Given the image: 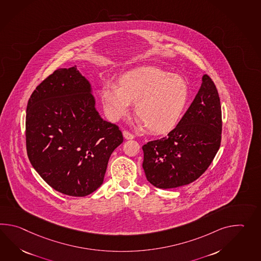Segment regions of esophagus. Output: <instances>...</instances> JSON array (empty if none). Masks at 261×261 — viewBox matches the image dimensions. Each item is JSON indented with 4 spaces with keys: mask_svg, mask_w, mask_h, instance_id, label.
I'll return each mask as SVG.
<instances>
[{
    "mask_svg": "<svg viewBox=\"0 0 261 261\" xmlns=\"http://www.w3.org/2000/svg\"><path fill=\"white\" fill-rule=\"evenodd\" d=\"M122 135H123V137H124V139H134V135L133 134L130 133V132H128L126 130H124L123 132H122Z\"/></svg>",
    "mask_w": 261,
    "mask_h": 261,
    "instance_id": "34e87169",
    "label": "esophagus"
}]
</instances>
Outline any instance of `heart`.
<instances>
[{
    "mask_svg": "<svg viewBox=\"0 0 261 261\" xmlns=\"http://www.w3.org/2000/svg\"><path fill=\"white\" fill-rule=\"evenodd\" d=\"M100 96L111 121L128 116L136 105L139 124L154 135H164L180 122L189 99V86L180 75L143 67L122 75L119 86L111 82L104 84Z\"/></svg>",
    "mask_w": 261,
    "mask_h": 261,
    "instance_id": "1",
    "label": "heart"
}]
</instances>
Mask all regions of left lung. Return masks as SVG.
<instances>
[{"instance_id":"1","label":"left lung","mask_w":261,"mask_h":261,"mask_svg":"<svg viewBox=\"0 0 261 261\" xmlns=\"http://www.w3.org/2000/svg\"><path fill=\"white\" fill-rule=\"evenodd\" d=\"M222 111L214 81L202 84L191 106L168 137L142 146L147 180L157 188L186 186L198 179L220 148Z\"/></svg>"}]
</instances>
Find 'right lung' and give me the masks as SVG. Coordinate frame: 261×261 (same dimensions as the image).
<instances>
[{
  "instance_id": "add662e5",
  "label": "right lung",
  "mask_w": 261,
  "mask_h": 261,
  "mask_svg": "<svg viewBox=\"0 0 261 261\" xmlns=\"http://www.w3.org/2000/svg\"><path fill=\"white\" fill-rule=\"evenodd\" d=\"M30 162L53 189L85 197L103 184L111 153L123 141L95 110L90 82L76 66L55 70L32 93L26 111Z\"/></svg>"
}]
</instances>
